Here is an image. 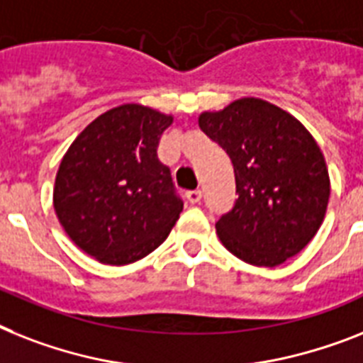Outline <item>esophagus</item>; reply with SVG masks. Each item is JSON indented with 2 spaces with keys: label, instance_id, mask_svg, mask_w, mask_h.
Masks as SVG:
<instances>
[{
  "label": "esophagus",
  "instance_id": "esophagus-1",
  "mask_svg": "<svg viewBox=\"0 0 363 363\" xmlns=\"http://www.w3.org/2000/svg\"><path fill=\"white\" fill-rule=\"evenodd\" d=\"M185 196H187V200L191 203H199L202 200V191L200 189H193V191H187Z\"/></svg>",
  "mask_w": 363,
  "mask_h": 363
}]
</instances>
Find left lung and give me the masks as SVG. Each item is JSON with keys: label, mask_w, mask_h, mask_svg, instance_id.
<instances>
[{"label": "left lung", "mask_w": 363, "mask_h": 363, "mask_svg": "<svg viewBox=\"0 0 363 363\" xmlns=\"http://www.w3.org/2000/svg\"><path fill=\"white\" fill-rule=\"evenodd\" d=\"M200 130L226 150L238 200L218 218L233 256L277 267L313 239L328 206L330 179L321 148L295 116L259 98L202 113Z\"/></svg>", "instance_id": "obj_1"}]
</instances>
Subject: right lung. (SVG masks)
I'll use <instances>...</instances> for the list:
<instances>
[{"label":"right lung","instance_id":"obj_1","mask_svg":"<svg viewBox=\"0 0 363 363\" xmlns=\"http://www.w3.org/2000/svg\"><path fill=\"white\" fill-rule=\"evenodd\" d=\"M172 116L139 104L107 111L77 135L55 178L53 208L68 238L107 265H128L167 239L184 202L157 157Z\"/></svg>","mask_w":363,"mask_h":363}]
</instances>
